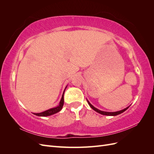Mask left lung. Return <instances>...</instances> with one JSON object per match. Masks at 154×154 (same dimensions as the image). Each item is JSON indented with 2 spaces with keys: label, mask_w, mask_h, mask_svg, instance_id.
<instances>
[{
  "label": "left lung",
  "mask_w": 154,
  "mask_h": 154,
  "mask_svg": "<svg viewBox=\"0 0 154 154\" xmlns=\"http://www.w3.org/2000/svg\"><path fill=\"white\" fill-rule=\"evenodd\" d=\"M87 102H88V105H89V106L91 107V108H92L93 110H95L96 112H98V113H100V114H102V115H105V116H117V115H118V114H120L123 113V112H125L126 110H127V109H128V107L130 106H129L127 107V108H125V109H123V110H122L117 111V112H105V111H101V110H99V109H97L95 108V107H94V106L92 105L90 103V102L88 101V100H87Z\"/></svg>",
  "instance_id": "8db88e82"
}]
</instances>
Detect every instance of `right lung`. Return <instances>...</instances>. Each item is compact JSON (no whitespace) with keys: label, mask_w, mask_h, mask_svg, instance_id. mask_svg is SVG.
<instances>
[{"label":"right lung","mask_w":154,"mask_h":154,"mask_svg":"<svg viewBox=\"0 0 154 154\" xmlns=\"http://www.w3.org/2000/svg\"><path fill=\"white\" fill-rule=\"evenodd\" d=\"M67 88V86L66 87V88ZM66 88H65V90L63 91V95L62 97V99L60 101V103L59 105L57 106V107H54V108H52V109H50L49 110H45L44 112H40V113H34L35 115L36 116H51L53 114H54L58 112L60 110H62L63 105V103H64V101H63V94H64V92L66 91Z\"/></svg>","instance_id":"obj_1"}]
</instances>
